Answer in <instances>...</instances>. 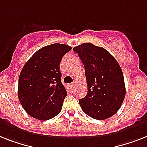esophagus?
I'll return each instance as SVG.
<instances>
[{"label":"esophagus","instance_id":"34e87169","mask_svg":"<svg viewBox=\"0 0 147 147\" xmlns=\"http://www.w3.org/2000/svg\"><path fill=\"white\" fill-rule=\"evenodd\" d=\"M67 86H68V88H70V89L71 90V89H73V88H74V84H73V83L71 84H71H69Z\"/></svg>","mask_w":147,"mask_h":147}]
</instances>
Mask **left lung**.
Returning a JSON list of instances; mask_svg holds the SVG:
<instances>
[{
  "label": "left lung",
  "instance_id": "1",
  "mask_svg": "<svg viewBox=\"0 0 147 147\" xmlns=\"http://www.w3.org/2000/svg\"><path fill=\"white\" fill-rule=\"evenodd\" d=\"M73 50L84 65L88 92L79 100L83 112L104 120L116 113L125 96V86L119 63L108 51L92 43H82Z\"/></svg>",
  "mask_w": 147,
  "mask_h": 147
}]
</instances>
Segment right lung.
<instances>
[{
    "label": "right lung",
    "instance_id": "right-lung-1",
    "mask_svg": "<svg viewBox=\"0 0 147 147\" xmlns=\"http://www.w3.org/2000/svg\"><path fill=\"white\" fill-rule=\"evenodd\" d=\"M72 49L53 43L37 50L22 67L19 78L18 97L29 116L48 120L59 114L67 96L61 83L60 62Z\"/></svg>",
    "mask_w": 147,
    "mask_h": 147
}]
</instances>
